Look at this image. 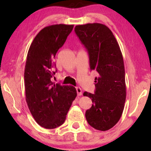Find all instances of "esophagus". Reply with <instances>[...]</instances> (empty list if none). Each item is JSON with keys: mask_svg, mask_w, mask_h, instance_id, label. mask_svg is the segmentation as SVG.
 I'll list each match as a JSON object with an SVG mask.
<instances>
[{"mask_svg": "<svg viewBox=\"0 0 151 151\" xmlns=\"http://www.w3.org/2000/svg\"><path fill=\"white\" fill-rule=\"evenodd\" d=\"M76 91H77V93H78V96H82V89L81 88L79 87V86H78V87H76Z\"/></svg>", "mask_w": 151, "mask_h": 151, "instance_id": "obj_1", "label": "esophagus"}]
</instances>
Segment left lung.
Instances as JSON below:
<instances>
[{
  "label": "left lung",
  "instance_id": "8db88e82",
  "mask_svg": "<svg viewBox=\"0 0 151 151\" xmlns=\"http://www.w3.org/2000/svg\"><path fill=\"white\" fill-rule=\"evenodd\" d=\"M75 32L88 53L91 70H95L94 94L85 91L93 104L86 110L88 124L105 131L120 119L126 100L125 71L120 48L111 31L104 24L77 25Z\"/></svg>",
  "mask_w": 151,
  "mask_h": 151
}]
</instances>
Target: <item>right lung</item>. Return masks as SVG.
<instances>
[{"label": "right lung", "instance_id": "obj_1", "mask_svg": "<svg viewBox=\"0 0 151 151\" xmlns=\"http://www.w3.org/2000/svg\"><path fill=\"white\" fill-rule=\"evenodd\" d=\"M73 24H53L43 28L29 49L24 69L26 101L39 125L52 129L65 122L77 96L75 87L51 82L56 68L54 58L73 30Z\"/></svg>", "mask_w": 151, "mask_h": 151}]
</instances>
